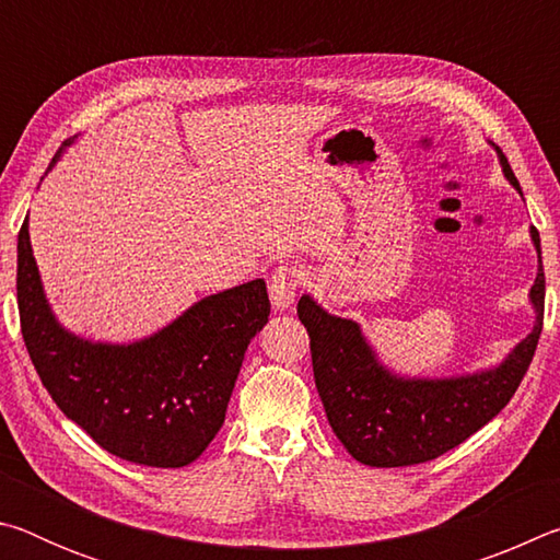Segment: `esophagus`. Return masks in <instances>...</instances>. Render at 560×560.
<instances>
[{
    "label": "esophagus",
    "mask_w": 560,
    "mask_h": 560,
    "mask_svg": "<svg viewBox=\"0 0 560 560\" xmlns=\"http://www.w3.org/2000/svg\"><path fill=\"white\" fill-rule=\"evenodd\" d=\"M303 277H306V271H303V267H299V264H281L279 269H273V273L269 277L271 306L277 311L293 306V301L299 296Z\"/></svg>",
    "instance_id": "34e87169"
}]
</instances>
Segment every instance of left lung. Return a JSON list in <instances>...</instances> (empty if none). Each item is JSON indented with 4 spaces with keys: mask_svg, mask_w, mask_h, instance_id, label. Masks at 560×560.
Instances as JSON below:
<instances>
[{
    "mask_svg": "<svg viewBox=\"0 0 560 560\" xmlns=\"http://www.w3.org/2000/svg\"><path fill=\"white\" fill-rule=\"evenodd\" d=\"M501 173L521 195L506 155L499 148ZM524 197V195H521ZM538 254L536 281L528 291L534 328L501 363L474 373L422 377L387 368L358 320L334 316L303 293L299 318L311 338L314 377L330 430L348 454L368 467H410L438 459L504 410L530 365L544 328L546 279L541 240L528 230Z\"/></svg>",
    "mask_w": 560,
    "mask_h": 560,
    "instance_id": "obj_1",
    "label": "left lung"
}]
</instances>
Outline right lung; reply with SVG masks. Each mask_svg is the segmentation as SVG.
<instances>
[{
    "label": "right lung",
    "instance_id": "right-lung-1",
    "mask_svg": "<svg viewBox=\"0 0 560 560\" xmlns=\"http://www.w3.org/2000/svg\"><path fill=\"white\" fill-rule=\"evenodd\" d=\"M75 136L54 155L61 160ZM22 336L61 412L116 457L145 467H187L224 424L252 338L269 320L264 279L195 301L155 334L108 343L66 328L46 299L30 217L16 244Z\"/></svg>",
    "mask_w": 560,
    "mask_h": 560
}]
</instances>
